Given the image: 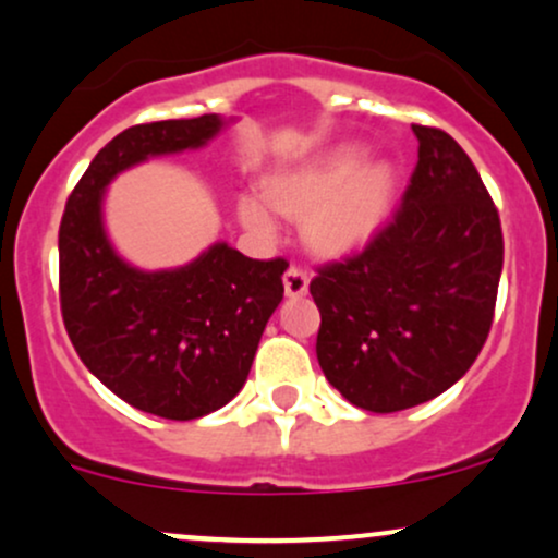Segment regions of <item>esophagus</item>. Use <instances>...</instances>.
<instances>
[{
  "label": "esophagus",
  "instance_id": "obj_1",
  "mask_svg": "<svg viewBox=\"0 0 558 558\" xmlns=\"http://www.w3.org/2000/svg\"><path fill=\"white\" fill-rule=\"evenodd\" d=\"M283 289H286V296L291 299L304 296V293L310 291V275L299 267H289L283 275Z\"/></svg>",
  "mask_w": 558,
  "mask_h": 558
}]
</instances>
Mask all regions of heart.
Wrapping results in <instances>:
<instances>
[{"instance_id": "heart-1", "label": "heart", "mask_w": 558, "mask_h": 558, "mask_svg": "<svg viewBox=\"0 0 558 558\" xmlns=\"http://www.w3.org/2000/svg\"><path fill=\"white\" fill-rule=\"evenodd\" d=\"M397 177L387 161H365L363 145H336L312 161L278 171L265 198L243 193L238 219L256 235H272L275 214L304 222V241L323 256H344L376 235L391 209Z\"/></svg>"}]
</instances>
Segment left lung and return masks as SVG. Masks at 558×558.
Here are the masks:
<instances>
[{
	"mask_svg": "<svg viewBox=\"0 0 558 558\" xmlns=\"http://www.w3.org/2000/svg\"><path fill=\"white\" fill-rule=\"evenodd\" d=\"M418 163L395 219L352 259L317 269V363L352 405L397 413L471 368L493 326L504 232L448 132L413 124Z\"/></svg>",
	"mask_w": 558,
	"mask_h": 558,
	"instance_id": "8db88e82",
	"label": "left lung"
}]
</instances>
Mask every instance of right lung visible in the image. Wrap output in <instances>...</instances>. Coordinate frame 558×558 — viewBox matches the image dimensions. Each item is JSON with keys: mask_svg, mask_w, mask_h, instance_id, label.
I'll return each instance as SVG.
<instances>
[{"mask_svg": "<svg viewBox=\"0 0 558 558\" xmlns=\"http://www.w3.org/2000/svg\"><path fill=\"white\" fill-rule=\"evenodd\" d=\"M228 124L206 113L116 134L60 222V310L71 344L113 395L171 421L214 413L243 389L289 262L248 259L217 241L182 267L140 269L110 243L102 204L121 171L204 148Z\"/></svg>", "mask_w": 558, "mask_h": 558, "instance_id": "add662e5", "label": "right lung"}]
</instances>
